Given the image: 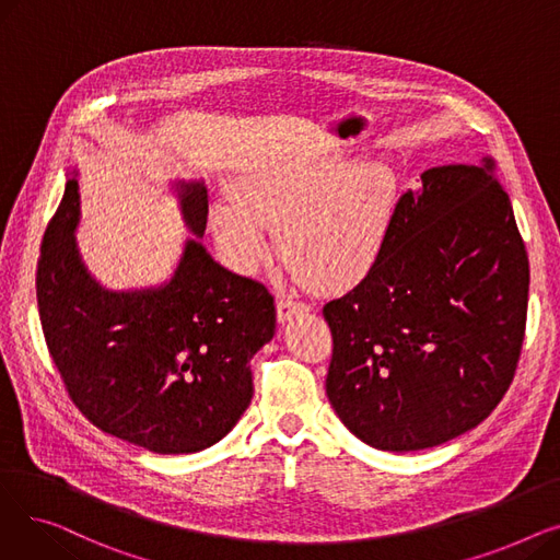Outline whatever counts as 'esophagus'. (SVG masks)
Segmentation results:
<instances>
[{
	"mask_svg": "<svg viewBox=\"0 0 560 560\" xmlns=\"http://www.w3.org/2000/svg\"><path fill=\"white\" fill-rule=\"evenodd\" d=\"M304 311H308V306L304 302L292 300L290 295H285V292L277 298V315H279L281 322L290 319L292 315H298V313H304Z\"/></svg>",
	"mask_w": 560,
	"mask_h": 560,
	"instance_id": "1",
	"label": "esophagus"
}]
</instances>
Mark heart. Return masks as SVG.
<instances>
[{
    "label": "heart",
    "mask_w": 560,
    "mask_h": 560,
    "mask_svg": "<svg viewBox=\"0 0 560 560\" xmlns=\"http://www.w3.org/2000/svg\"><path fill=\"white\" fill-rule=\"evenodd\" d=\"M399 203V182L384 161L319 159L260 165L233 197L211 206L224 258L254 272L277 243L300 279L336 290L359 281L384 252Z\"/></svg>",
    "instance_id": "1"
}]
</instances>
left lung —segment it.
Wrapping results in <instances>:
<instances>
[{
    "instance_id": "obj_1",
    "label": "left lung",
    "mask_w": 560,
    "mask_h": 560,
    "mask_svg": "<svg viewBox=\"0 0 560 560\" xmlns=\"http://www.w3.org/2000/svg\"><path fill=\"white\" fill-rule=\"evenodd\" d=\"M526 302L528 258L494 161L427 170L363 281L322 308L338 418L384 452L475 429L515 376Z\"/></svg>"
}]
</instances>
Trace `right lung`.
<instances>
[{
    "instance_id": "1",
    "label": "right lung",
    "mask_w": 560,
    "mask_h": 560,
    "mask_svg": "<svg viewBox=\"0 0 560 560\" xmlns=\"http://www.w3.org/2000/svg\"><path fill=\"white\" fill-rule=\"evenodd\" d=\"M186 226L201 238L203 184H176ZM77 172L45 231L38 311L70 399L104 433L154 454H195L222 440L252 401L249 361L275 336V298L233 275L192 238L159 288H102L77 249Z\"/></svg>"
}]
</instances>
